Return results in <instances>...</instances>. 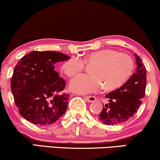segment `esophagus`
Segmentation results:
<instances>
[{
    "label": "esophagus",
    "mask_w": 160,
    "mask_h": 160,
    "mask_svg": "<svg viewBox=\"0 0 160 160\" xmlns=\"http://www.w3.org/2000/svg\"><path fill=\"white\" fill-rule=\"evenodd\" d=\"M85 98L88 102H93L96 100V98H95V96H86Z\"/></svg>",
    "instance_id": "1"
}]
</instances>
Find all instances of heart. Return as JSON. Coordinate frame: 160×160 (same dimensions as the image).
Masks as SVG:
<instances>
[{"instance_id":"heart-1","label":"heart","mask_w":160,"mask_h":160,"mask_svg":"<svg viewBox=\"0 0 160 160\" xmlns=\"http://www.w3.org/2000/svg\"><path fill=\"white\" fill-rule=\"evenodd\" d=\"M92 66V74H80L70 82V89L79 94H89L103 86L107 89H115L122 86L134 70L132 58L115 49H102L84 56H73L62 65V71L68 77H74L85 68L86 64Z\"/></svg>"}]
</instances>
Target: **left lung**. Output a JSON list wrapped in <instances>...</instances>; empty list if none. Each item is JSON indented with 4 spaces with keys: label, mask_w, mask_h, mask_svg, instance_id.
<instances>
[{
    "label": "left lung",
    "mask_w": 160,
    "mask_h": 160,
    "mask_svg": "<svg viewBox=\"0 0 160 160\" xmlns=\"http://www.w3.org/2000/svg\"><path fill=\"white\" fill-rule=\"evenodd\" d=\"M137 68L135 74L116 90L105 95L109 99L98 114V120L105 125H117L133 117L142 103L145 96L147 74L144 63L135 53Z\"/></svg>",
    "instance_id": "left-lung-1"
}]
</instances>
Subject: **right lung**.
Masks as SVG:
<instances>
[{
  "instance_id": "right-lung-1",
  "label": "right lung",
  "mask_w": 160,
  "mask_h": 160,
  "mask_svg": "<svg viewBox=\"0 0 160 160\" xmlns=\"http://www.w3.org/2000/svg\"><path fill=\"white\" fill-rule=\"evenodd\" d=\"M70 58L55 51H33L19 60L10 86L16 107L25 120L47 126L64 115L70 95L62 93L66 82L55 65Z\"/></svg>"
}]
</instances>
